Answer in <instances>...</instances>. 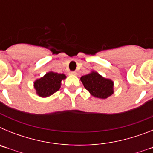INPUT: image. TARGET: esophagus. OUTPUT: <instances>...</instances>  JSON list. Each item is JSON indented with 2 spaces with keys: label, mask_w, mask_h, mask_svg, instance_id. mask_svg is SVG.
<instances>
[{
  "label": "esophagus",
  "mask_w": 153,
  "mask_h": 153,
  "mask_svg": "<svg viewBox=\"0 0 153 153\" xmlns=\"http://www.w3.org/2000/svg\"><path fill=\"white\" fill-rule=\"evenodd\" d=\"M70 75L76 76V75H77V73L75 72V71H71V72H70Z\"/></svg>",
  "instance_id": "1"
}]
</instances>
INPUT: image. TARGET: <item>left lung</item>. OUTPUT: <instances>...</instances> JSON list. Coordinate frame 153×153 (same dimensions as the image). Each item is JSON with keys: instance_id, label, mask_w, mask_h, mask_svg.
I'll list each match as a JSON object with an SVG mask.
<instances>
[{"instance_id": "1", "label": "left lung", "mask_w": 153, "mask_h": 153, "mask_svg": "<svg viewBox=\"0 0 153 153\" xmlns=\"http://www.w3.org/2000/svg\"><path fill=\"white\" fill-rule=\"evenodd\" d=\"M80 80L85 89L94 97L106 99L113 93V81L104 78L96 71L81 76Z\"/></svg>"}]
</instances>
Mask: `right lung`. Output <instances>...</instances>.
I'll use <instances>...</instances> for the list:
<instances>
[{
    "label": "right lung",
    "mask_w": 153,
    "mask_h": 153,
    "mask_svg": "<svg viewBox=\"0 0 153 153\" xmlns=\"http://www.w3.org/2000/svg\"><path fill=\"white\" fill-rule=\"evenodd\" d=\"M66 75L55 72H48L37 79L33 83L36 94L40 97H48L60 90L62 80L66 79Z\"/></svg>",
    "instance_id": "right-lung-1"
}]
</instances>
